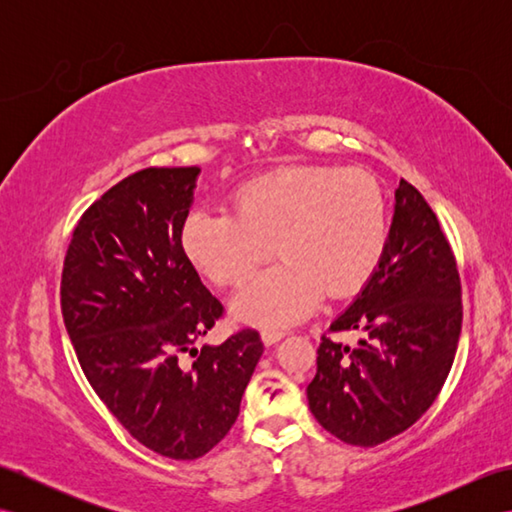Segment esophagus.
Returning <instances> with one entry per match:
<instances>
[{"mask_svg": "<svg viewBox=\"0 0 512 512\" xmlns=\"http://www.w3.org/2000/svg\"><path fill=\"white\" fill-rule=\"evenodd\" d=\"M286 336V332L284 330H262V341H264V345H275L277 341H281Z\"/></svg>", "mask_w": 512, "mask_h": 512, "instance_id": "34e87169", "label": "esophagus"}]
</instances>
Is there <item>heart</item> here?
<instances>
[{
	"label": "heart",
	"mask_w": 512,
	"mask_h": 512,
	"mask_svg": "<svg viewBox=\"0 0 512 512\" xmlns=\"http://www.w3.org/2000/svg\"><path fill=\"white\" fill-rule=\"evenodd\" d=\"M273 244L281 262L237 292L233 312L275 330L374 273L387 246L383 189L363 169L290 165L244 182L231 211L195 209L182 226L184 255L220 286L242 284Z\"/></svg>",
	"instance_id": "1"
}]
</instances>
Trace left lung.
Listing matches in <instances>:
<instances>
[{"instance_id": "1", "label": "left lung", "mask_w": 512, "mask_h": 512, "mask_svg": "<svg viewBox=\"0 0 512 512\" xmlns=\"http://www.w3.org/2000/svg\"><path fill=\"white\" fill-rule=\"evenodd\" d=\"M462 330V286L453 250L420 191L400 180L385 253L352 306L321 336L312 416L354 447L407 431L447 380Z\"/></svg>"}]
</instances>
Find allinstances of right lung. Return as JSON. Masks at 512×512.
Masks as SVG:
<instances>
[{
    "mask_svg": "<svg viewBox=\"0 0 512 512\" xmlns=\"http://www.w3.org/2000/svg\"><path fill=\"white\" fill-rule=\"evenodd\" d=\"M198 176L149 167L114 184L81 215L61 275L85 378L129 436L171 460L202 458L231 431L264 354L255 330L195 347L224 312L182 248Z\"/></svg>",
    "mask_w": 512,
    "mask_h": 512,
    "instance_id": "1",
    "label": "right lung"
}]
</instances>
